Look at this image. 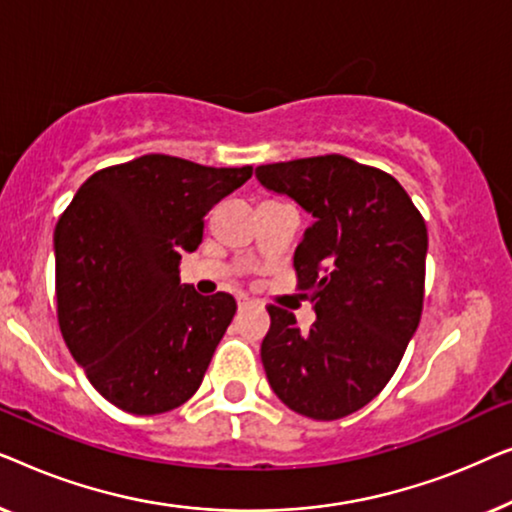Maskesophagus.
<instances>
[{"label":"esophagus","instance_id":"1","mask_svg":"<svg viewBox=\"0 0 512 512\" xmlns=\"http://www.w3.org/2000/svg\"><path fill=\"white\" fill-rule=\"evenodd\" d=\"M237 307H240V312L249 310V307H254V300H249L247 296H237Z\"/></svg>","mask_w":512,"mask_h":512}]
</instances>
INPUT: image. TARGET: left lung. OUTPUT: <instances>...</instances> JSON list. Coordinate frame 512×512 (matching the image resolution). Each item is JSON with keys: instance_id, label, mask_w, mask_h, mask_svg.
Segmentation results:
<instances>
[{"instance_id": "left-lung-1", "label": "left lung", "mask_w": 512, "mask_h": 512, "mask_svg": "<svg viewBox=\"0 0 512 512\" xmlns=\"http://www.w3.org/2000/svg\"><path fill=\"white\" fill-rule=\"evenodd\" d=\"M265 188L312 214L293 256L298 289L317 312L310 333L268 305L261 361L298 415L333 422L387 387L424 307V216L391 174L326 153L256 167Z\"/></svg>"}]
</instances>
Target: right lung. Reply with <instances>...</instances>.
<instances>
[{"label":"right lung","instance_id":"add662e5","mask_svg":"<svg viewBox=\"0 0 512 512\" xmlns=\"http://www.w3.org/2000/svg\"><path fill=\"white\" fill-rule=\"evenodd\" d=\"M254 167L149 153L97 170L55 226L58 324L90 384L132 415H160L198 391L235 317L230 293L179 284L205 214Z\"/></svg>","mask_w":512,"mask_h":512}]
</instances>
